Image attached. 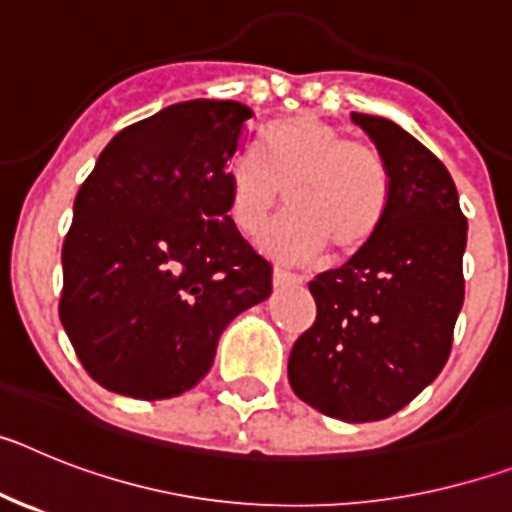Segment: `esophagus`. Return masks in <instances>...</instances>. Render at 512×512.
I'll list each match as a JSON object with an SVG mask.
<instances>
[{
    "label": "esophagus",
    "mask_w": 512,
    "mask_h": 512,
    "mask_svg": "<svg viewBox=\"0 0 512 512\" xmlns=\"http://www.w3.org/2000/svg\"><path fill=\"white\" fill-rule=\"evenodd\" d=\"M271 282H274V287L277 289H282V287H295V284H302V279L297 277V274H289V271L284 269H274Z\"/></svg>",
    "instance_id": "34e87169"
}]
</instances>
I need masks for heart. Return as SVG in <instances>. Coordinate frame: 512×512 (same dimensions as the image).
Wrapping results in <instances>:
<instances>
[{
  "mask_svg": "<svg viewBox=\"0 0 512 512\" xmlns=\"http://www.w3.org/2000/svg\"><path fill=\"white\" fill-rule=\"evenodd\" d=\"M282 189L289 212L264 238V251L292 264L318 259L325 243L338 256L361 251L392 205L387 161L315 115L279 117L264 125L256 151L235 153L228 166L235 228L246 238L264 233Z\"/></svg>",
  "mask_w": 512,
  "mask_h": 512,
  "instance_id": "obj_1",
  "label": "heart"
}]
</instances>
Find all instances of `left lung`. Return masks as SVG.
<instances>
[{"instance_id":"8db88e82","label":"left lung","mask_w":512,"mask_h":512,"mask_svg":"<svg viewBox=\"0 0 512 512\" xmlns=\"http://www.w3.org/2000/svg\"><path fill=\"white\" fill-rule=\"evenodd\" d=\"M392 174L374 241L318 274V318L292 346L295 395L328 418L382 420L441 374L464 305L467 217L446 166L397 122L351 112Z\"/></svg>"}]
</instances>
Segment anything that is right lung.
Masks as SVG:
<instances>
[{
  "instance_id": "add662e5",
  "label": "right lung",
  "mask_w": 512,
  "mask_h": 512,
  "mask_svg": "<svg viewBox=\"0 0 512 512\" xmlns=\"http://www.w3.org/2000/svg\"><path fill=\"white\" fill-rule=\"evenodd\" d=\"M251 117L225 99L169 104L120 130L81 184L58 315L104 390H192L230 320L271 295L269 261L228 215V166Z\"/></svg>"
}]
</instances>
